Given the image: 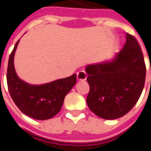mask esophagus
I'll use <instances>...</instances> for the list:
<instances>
[{"instance_id": "1", "label": "esophagus", "mask_w": 151, "mask_h": 151, "mask_svg": "<svg viewBox=\"0 0 151 151\" xmlns=\"http://www.w3.org/2000/svg\"><path fill=\"white\" fill-rule=\"evenodd\" d=\"M86 77H87V76H86V72L82 71V70L77 73V80L78 81H86Z\"/></svg>"}]
</instances>
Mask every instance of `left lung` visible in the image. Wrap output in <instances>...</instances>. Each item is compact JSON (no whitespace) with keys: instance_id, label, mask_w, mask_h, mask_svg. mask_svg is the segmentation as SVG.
Segmentation results:
<instances>
[{"instance_id":"1","label":"left lung","mask_w":151,"mask_h":151,"mask_svg":"<svg viewBox=\"0 0 151 151\" xmlns=\"http://www.w3.org/2000/svg\"><path fill=\"white\" fill-rule=\"evenodd\" d=\"M90 91L86 98L91 112L103 119L124 116L142 93L146 68L136 38L126 33V43L112 60L86 67Z\"/></svg>"}]
</instances>
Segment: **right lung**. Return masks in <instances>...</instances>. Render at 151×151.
<instances>
[{"mask_svg": "<svg viewBox=\"0 0 151 151\" xmlns=\"http://www.w3.org/2000/svg\"><path fill=\"white\" fill-rule=\"evenodd\" d=\"M19 41L9 57L6 74L9 93L17 107L27 116L38 120L50 119L60 111L65 96L76 83V75L46 84L27 83L17 76L14 68L15 52Z\"/></svg>", "mask_w": 151, "mask_h": 151, "instance_id": "right-lung-1", "label": "right lung"}]
</instances>
